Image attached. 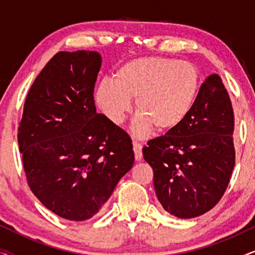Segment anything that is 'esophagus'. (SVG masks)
Segmentation results:
<instances>
[{
  "mask_svg": "<svg viewBox=\"0 0 255 255\" xmlns=\"http://www.w3.org/2000/svg\"><path fill=\"white\" fill-rule=\"evenodd\" d=\"M141 148H142L141 144H139L138 141H133V152H134V158H135V160H137V161H140L141 158H142Z\"/></svg>",
  "mask_w": 255,
  "mask_h": 255,
  "instance_id": "esophagus-1",
  "label": "esophagus"
}]
</instances>
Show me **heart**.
Wrapping results in <instances>:
<instances>
[{
	"instance_id": "1",
	"label": "heart",
	"mask_w": 255,
	"mask_h": 255,
	"mask_svg": "<svg viewBox=\"0 0 255 255\" xmlns=\"http://www.w3.org/2000/svg\"><path fill=\"white\" fill-rule=\"evenodd\" d=\"M200 88V73L193 64L165 57L132 59L117 69L113 80L97 87L95 101L109 121L121 124L135 100L134 131L168 132L190 113Z\"/></svg>"
}]
</instances>
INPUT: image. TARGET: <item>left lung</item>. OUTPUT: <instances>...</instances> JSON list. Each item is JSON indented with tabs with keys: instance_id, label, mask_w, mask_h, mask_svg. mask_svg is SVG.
Returning <instances> with one entry per match:
<instances>
[{
	"instance_id": "8db88e82",
	"label": "left lung",
	"mask_w": 255,
	"mask_h": 255,
	"mask_svg": "<svg viewBox=\"0 0 255 255\" xmlns=\"http://www.w3.org/2000/svg\"><path fill=\"white\" fill-rule=\"evenodd\" d=\"M235 115L217 74L202 83L190 113L176 128L147 141L156 197L168 214L194 218L211 210L229 186L235 167Z\"/></svg>"
}]
</instances>
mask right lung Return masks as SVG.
<instances>
[{
  "instance_id": "obj_1",
  "label": "right lung",
  "mask_w": 255,
  "mask_h": 255,
  "mask_svg": "<svg viewBox=\"0 0 255 255\" xmlns=\"http://www.w3.org/2000/svg\"><path fill=\"white\" fill-rule=\"evenodd\" d=\"M101 64L95 51L58 52L31 86L18 127L30 189L69 221L95 216L134 161L130 135L96 113Z\"/></svg>"
}]
</instances>
